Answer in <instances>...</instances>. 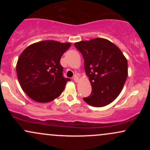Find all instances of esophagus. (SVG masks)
Listing matches in <instances>:
<instances>
[{
  "instance_id": "esophagus-1",
  "label": "esophagus",
  "mask_w": 150,
  "mask_h": 150,
  "mask_svg": "<svg viewBox=\"0 0 150 150\" xmlns=\"http://www.w3.org/2000/svg\"><path fill=\"white\" fill-rule=\"evenodd\" d=\"M73 80L75 81V82H78V80H79V77H78V76H77V75H75V76L73 77Z\"/></svg>"
}]
</instances>
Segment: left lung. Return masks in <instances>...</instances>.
<instances>
[{"label":"left lung","instance_id":"obj_1","mask_svg":"<svg viewBox=\"0 0 150 150\" xmlns=\"http://www.w3.org/2000/svg\"><path fill=\"white\" fill-rule=\"evenodd\" d=\"M75 46L83 56L85 73L92 85V93L84 101L96 107L111 103L128 77V62L123 53L102 38L75 43Z\"/></svg>","mask_w":150,"mask_h":150}]
</instances>
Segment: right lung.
I'll use <instances>...</instances> for the list:
<instances>
[{"label": "right lung", "instance_id": "obj_1", "mask_svg": "<svg viewBox=\"0 0 150 150\" xmlns=\"http://www.w3.org/2000/svg\"><path fill=\"white\" fill-rule=\"evenodd\" d=\"M70 46V43L43 41L29 46L21 53L17 75L22 90L31 99L46 103L61 95L70 79L63 76L60 61Z\"/></svg>", "mask_w": 150, "mask_h": 150}]
</instances>
